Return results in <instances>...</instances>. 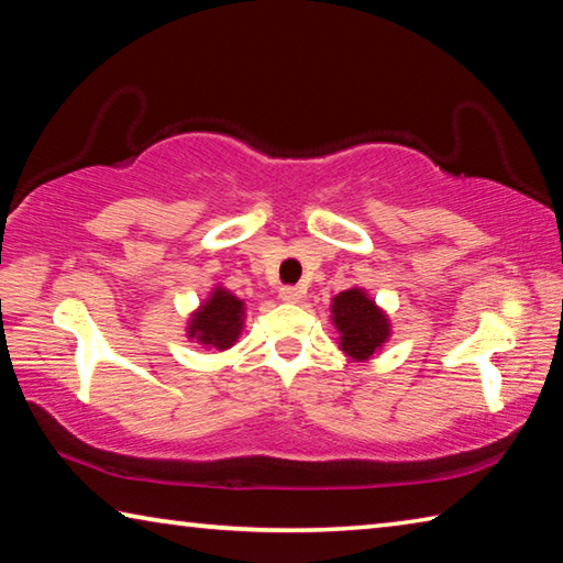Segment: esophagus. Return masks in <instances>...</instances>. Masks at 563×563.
Masks as SVG:
<instances>
[{"label":"esophagus","instance_id":"esophagus-1","mask_svg":"<svg viewBox=\"0 0 563 563\" xmlns=\"http://www.w3.org/2000/svg\"><path fill=\"white\" fill-rule=\"evenodd\" d=\"M278 295H280V300H283V302H300V298H302V290H300V288H295V285H283Z\"/></svg>","mask_w":563,"mask_h":563}]
</instances>
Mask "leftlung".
I'll return each mask as SVG.
<instances>
[{"instance_id": "left-lung-1", "label": "left lung", "mask_w": 563, "mask_h": 563, "mask_svg": "<svg viewBox=\"0 0 563 563\" xmlns=\"http://www.w3.org/2000/svg\"><path fill=\"white\" fill-rule=\"evenodd\" d=\"M332 322L340 332V350L352 360H367L389 338V320L365 290H342L332 298Z\"/></svg>"}]
</instances>
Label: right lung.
<instances>
[{
    "label": "right lung",
    "instance_id": "obj_1",
    "mask_svg": "<svg viewBox=\"0 0 563 563\" xmlns=\"http://www.w3.org/2000/svg\"><path fill=\"white\" fill-rule=\"evenodd\" d=\"M243 300H238L225 288H216L201 308L188 320V338L201 345L228 350L243 330Z\"/></svg>",
    "mask_w": 563,
    "mask_h": 563
}]
</instances>
